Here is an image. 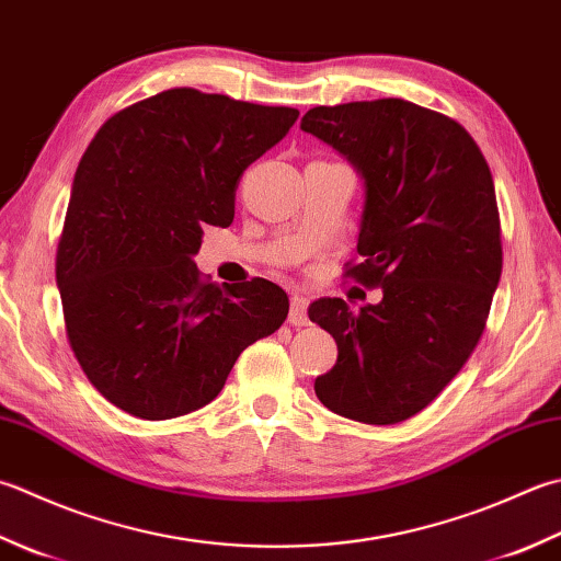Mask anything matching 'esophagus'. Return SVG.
Here are the masks:
<instances>
[{"instance_id": "obj_1", "label": "esophagus", "mask_w": 561, "mask_h": 561, "mask_svg": "<svg viewBox=\"0 0 561 561\" xmlns=\"http://www.w3.org/2000/svg\"><path fill=\"white\" fill-rule=\"evenodd\" d=\"M306 309H309V299H306V296L294 294L291 296V309H289V323L296 325V328L309 325V313H306Z\"/></svg>"}]
</instances>
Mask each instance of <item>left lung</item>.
<instances>
[{
	"instance_id": "8db88e82",
	"label": "left lung",
	"mask_w": 561,
	"mask_h": 561,
	"mask_svg": "<svg viewBox=\"0 0 561 561\" xmlns=\"http://www.w3.org/2000/svg\"><path fill=\"white\" fill-rule=\"evenodd\" d=\"M301 128L365 180L345 277L381 287L355 313L318 299L309 318L337 343L316 397L350 421L391 425L423 411L474 353L503 267L493 178L455 118L405 99L309 108Z\"/></svg>"
}]
</instances>
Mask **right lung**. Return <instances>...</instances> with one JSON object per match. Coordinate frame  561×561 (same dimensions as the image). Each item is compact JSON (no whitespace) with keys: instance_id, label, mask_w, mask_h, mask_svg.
<instances>
[{"instance_id":"add662e5","label":"right lung","mask_w":561,"mask_h":561,"mask_svg":"<svg viewBox=\"0 0 561 561\" xmlns=\"http://www.w3.org/2000/svg\"><path fill=\"white\" fill-rule=\"evenodd\" d=\"M299 112L192 87L121 108L77 164L55 257L65 328L87 379L116 409L168 421L218 397L289 296L262 277L218 287L194 255L230 226L248 164Z\"/></svg>"}]
</instances>
